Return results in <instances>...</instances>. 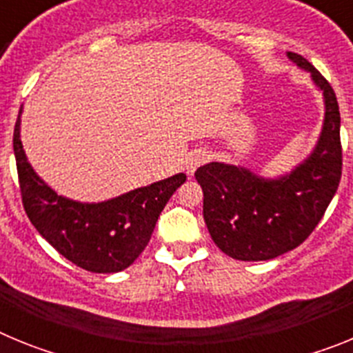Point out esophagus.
I'll use <instances>...</instances> for the list:
<instances>
[{
	"mask_svg": "<svg viewBox=\"0 0 353 353\" xmlns=\"http://www.w3.org/2000/svg\"><path fill=\"white\" fill-rule=\"evenodd\" d=\"M207 161H208V152H205V150H194V152H191L185 159L187 173L192 174L199 166H203Z\"/></svg>",
	"mask_w": 353,
	"mask_h": 353,
	"instance_id": "obj_1",
	"label": "esophagus"
}]
</instances>
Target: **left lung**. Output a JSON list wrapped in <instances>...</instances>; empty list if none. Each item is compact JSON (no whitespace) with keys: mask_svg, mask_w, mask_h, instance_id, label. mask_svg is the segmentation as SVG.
<instances>
[{"mask_svg":"<svg viewBox=\"0 0 353 353\" xmlns=\"http://www.w3.org/2000/svg\"><path fill=\"white\" fill-rule=\"evenodd\" d=\"M323 97V123L311 154L292 171L261 176L245 166L198 168L203 219L215 245L242 261H265L301 245L325 214L341 180L339 105L325 77L297 52H286Z\"/></svg>","mask_w":353,"mask_h":353,"instance_id":"8db88e82","label":"left lung"}]
</instances>
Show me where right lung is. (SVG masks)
I'll list each match as a JSON object with an SVG mask.
<instances>
[{
  "mask_svg": "<svg viewBox=\"0 0 353 353\" xmlns=\"http://www.w3.org/2000/svg\"><path fill=\"white\" fill-rule=\"evenodd\" d=\"M21 113L23 108L15 121L14 154L31 224L81 269L95 274L125 270L146 248L159 215L187 176L176 173L99 203L70 199L43 182L28 161L21 141Z\"/></svg>",
  "mask_w": 353,
  "mask_h": 353,
  "instance_id": "add662e5",
  "label": "right lung"
}]
</instances>
